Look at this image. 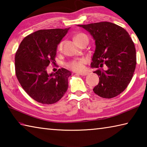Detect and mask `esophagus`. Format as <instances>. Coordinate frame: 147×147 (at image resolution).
<instances>
[{"instance_id": "esophagus-1", "label": "esophagus", "mask_w": 147, "mask_h": 147, "mask_svg": "<svg viewBox=\"0 0 147 147\" xmlns=\"http://www.w3.org/2000/svg\"><path fill=\"white\" fill-rule=\"evenodd\" d=\"M77 74H80V75H81V76H86L88 74V73H77Z\"/></svg>"}]
</instances>
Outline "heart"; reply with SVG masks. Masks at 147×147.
Instances as JSON below:
<instances>
[{
	"label": "heart",
	"mask_w": 147,
	"mask_h": 147,
	"mask_svg": "<svg viewBox=\"0 0 147 147\" xmlns=\"http://www.w3.org/2000/svg\"><path fill=\"white\" fill-rule=\"evenodd\" d=\"M74 40L76 41L77 40H79V39H82L83 38H88V36H86V34H78L75 35L74 36ZM62 42H61L58 45V50H61L62 48ZM86 63V60L85 59L82 58V59H76V60H73L69 63H67V67L68 68L72 69L74 71L76 72H81L84 70V65Z\"/></svg>",
	"instance_id": "heart-1"
}]
</instances>
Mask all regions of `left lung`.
Segmentation results:
<instances>
[{
	"label": "left lung",
	"instance_id": "8db88e82",
	"mask_svg": "<svg viewBox=\"0 0 147 147\" xmlns=\"http://www.w3.org/2000/svg\"><path fill=\"white\" fill-rule=\"evenodd\" d=\"M78 26L89 32L95 41L91 67H102L103 64L108 67L106 71L94 72L99 77L94 93L105 98L119 95L127 88L136 69V48L130 35L123 28L109 22Z\"/></svg>",
	"mask_w": 147,
	"mask_h": 147
}]
</instances>
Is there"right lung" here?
I'll list each match as a JSON object with an SVG mask.
<instances>
[{
	"instance_id": "add662e5",
	"label": "right lung",
	"mask_w": 147,
	"mask_h": 147,
	"mask_svg": "<svg viewBox=\"0 0 147 147\" xmlns=\"http://www.w3.org/2000/svg\"><path fill=\"white\" fill-rule=\"evenodd\" d=\"M69 28L39 30L25 37L17 49V78L26 93L38 102L56 103L67 90L71 72L61 68L49 74L47 67L55 61L57 47Z\"/></svg>"
}]
</instances>
